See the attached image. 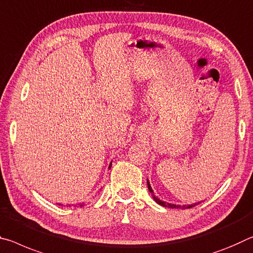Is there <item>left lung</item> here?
<instances>
[{"mask_svg":"<svg viewBox=\"0 0 253 253\" xmlns=\"http://www.w3.org/2000/svg\"><path fill=\"white\" fill-rule=\"evenodd\" d=\"M147 184H148V188H149V192H150L152 194V196H154V200L156 201V203H158L159 205L161 206H165V208H169V209H190V208H194V206H196L200 204V203H195V204H192V205H184V206H180V205H175V204H170V203H166L164 201H160L158 197H156L154 195V190H152L151 186H150V183L147 180Z\"/></svg>","mask_w":253,"mask_h":253,"instance_id":"left-lung-1","label":"left lung"}]
</instances>
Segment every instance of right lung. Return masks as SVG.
<instances>
[{
	"label": "right lung",
	"instance_id": "obj_1",
	"mask_svg": "<svg viewBox=\"0 0 253 253\" xmlns=\"http://www.w3.org/2000/svg\"><path fill=\"white\" fill-rule=\"evenodd\" d=\"M111 166H112V164L109 166V168H111ZM80 206H81V208H82V206H84V203H82V204H81Z\"/></svg>",
	"mask_w": 253,
	"mask_h": 253
}]
</instances>
